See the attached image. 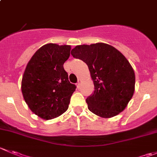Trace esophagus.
<instances>
[{
  "instance_id": "esophagus-1",
  "label": "esophagus",
  "mask_w": 157,
  "mask_h": 157,
  "mask_svg": "<svg viewBox=\"0 0 157 157\" xmlns=\"http://www.w3.org/2000/svg\"><path fill=\"white\" fill-rule=\"evenodd\" d=\"M80 79H78V82L77 83V88L80 87Z\"/></svg>"
}]
</instances>
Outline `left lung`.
<instances>
[{
  "mask_svg": "<svg viewBox=\"0 0 157 157\" xmlns=\"http://www.w3.org/2000/svg\"><path fill=\"white\" fill-rule=\"evenodd\" d=\"M71 55L86 63L94 93L86 98L90 111L102 118L123 112L135 90V73L130 62L117 49L104 43L77 45Z\"/></svg>",
  "mask_w": 157,
  "mask_h": 157,
  "instance_id": "left-lung-1",
  "label": "left lung"
}]
</instances>
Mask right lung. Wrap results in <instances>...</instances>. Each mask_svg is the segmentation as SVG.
I'll return each mask as SVG.
<instances>
[{"label":"right lung","mask_w":157,"mask_h":157,"mask_svg":"<svg viewBox=\"0 0 157 157\" xmlns=\"http://www.w3.org/2000/svg\"><path fill=\"white\" fill-rule=\"evenodd\" d=\"M71 50V45H44L32 56L23 74L21 91L26 103L46 121L66 112L75 91L76 86L70 83L63 69Z\"/></svg>","instance_id":"add662e5"}]
</instances>
